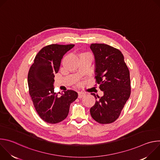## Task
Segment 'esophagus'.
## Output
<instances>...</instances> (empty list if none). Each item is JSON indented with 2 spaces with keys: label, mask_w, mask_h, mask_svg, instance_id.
Masks as SVG:
<instances>
[{
  "label": "esophagus",
  "mask_w": 160,
  "mask_h": 160,
  "mask_svg": "<svg viewBox=\"0 0 160 160\" xmlns=\"http://www.w3.org/2000/svg\"><path fill=\"white\" fill-rule=\"evenodd\" d=\"M85 95V93H83V92H78V98H82Z\"/></svg>",
  "instance_id": "1"
}]
</instances>
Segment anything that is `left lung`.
<instances>
[{"label":"left lung","instance_id":"1","mask_svg":"<svg viewBox=\"0 0 160 160\" xmlns=\"http://www.w3.org/2000/svg\"><path fill=\"white\" fill-rule=\"evenodd\" d=\"M95 58V78L104 95L95 94V104L90 108L91 117L97 122L108 124L120 116L130 96L128 68L120 51L104 43L90 46Z\"/></svg>","mask_w":160,"mask_h":160}]
</instances>
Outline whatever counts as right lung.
Segmentation results:
<instances>
[{
    "label": "right lung",
    "mask_w": 160,
    "mask_h": 160,
    "mask_svg": "<svg viewBox=\"0 0 160 160\" xmlns=\"http://www.w3.org/2000/svg\"><path fill=\"white\" fill-rule=\"evenodd\" d=\"M74 46L73 44L47 45L38 52L30 68L29 93L37 114L47 123L54 124L64 120L70 104L78 98L77 92L72 90L59 96L54 88V75L59 70L61 59Z\"/></svg>",
    "instance_id": "add662e5"
}]
</instances>
